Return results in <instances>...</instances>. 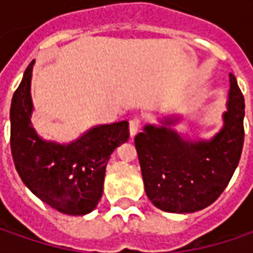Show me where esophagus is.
Returning <instances> with one entry per match:
<instances>
[{"mask_svg":"<svg viewBox=\"0 0 253 253\" xmlns=\"http://www.w3.org/2000/svg\"><path fill=\"white\" fill-rule=\"evenodd\" d=\"M139 128H141V120L139 118H132L131 121H129V133H131V136L133 138L138 131H139Z\"/></svg>","mask_w":253,"mask_h":253,"instance_id":"obj_1","label":"esophagus"}]
</instances>
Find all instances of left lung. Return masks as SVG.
Instances as JSON below:
<instances>
[{
	"label": "left lung",
	"instance_id": "obj_1",
	"mask_svg": "<svg viewBox=\"0 0 253 253\" xmlns=\"http://www.w3.org/2000/svg\"><path fill=\"white\" fill-rule=\"evenodd\" d=\"M245 102L237 79L229 74L222 128L211 139H189L173 126L180 115L161 125L146 124L135 136L148 199L166 212H194L209 207L224 191L238 166L244 146Z\"/></svg>",
	"mask_w": 253,
	"mask_h": 253
}]
</instances>
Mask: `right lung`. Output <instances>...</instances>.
Instances as JSON below:
<instances>
[{
    "instance_id": "right-lung-1",
    "label": "right lung",
    "mask_w": 253,
    "mask_h": 253,
    "mask_svg": "<svg viewBox=\"0 0 253 253\" xmlns=\"http://www.w3.org/2000/svg\"><path fill=\"white\" fill-rule=\"evenodd\" d=\"M34 64L26 67L11 102L15 169L25 186L52 209L69 215L88 214L101 199L111 153L129 138L128 122L95 125L69 143L41 138L32 125Z\"/></svg>"
}]
</instances>
